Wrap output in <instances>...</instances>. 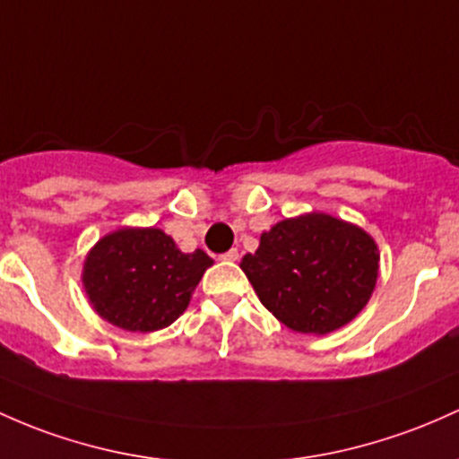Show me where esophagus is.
<instances>
[{"mask_svg": "<svg viewBox=\"0 0 459 459\" xmlns=\"http://www.w3.org/2000/svg\"><path fill=\"white\" fill-rule=\"evenodd\" d=\"M220 259H221V261H238V259H239V250H238V248H230L229 253L221 255Z\"/></svg>", "mask_w": 459, "mask_h": 459, "instance_id": "1", "label": "esophagus"}]
</instances>
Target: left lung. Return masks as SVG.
Returning a JSON list of instances; mask_svg holds the SVG:
<instances>
[{"label":"left lung","mask_w":459,"mask_h":459,"mask_svg":"<svg viewBox=\"0 0 459 459\" xmlns=\"http://www.w3.org/2000/svg\"><path fill=\"white\" fill-rule=\"evenodd\" d=\"M239 268L276 320L299 333L326 335L368 305L379 248L361 226L329 213L276 221Z\"/></svg>","instance_id":"obj_1"}]
</instances>
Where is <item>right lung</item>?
Listing matches in <instances>:
<instances>
[{
	"label": "right lung",
	"mask_w": 459,
	"mask_h": 459,
	"mask_svg": "<svg viewBox=\"0 0 459 459\" xmlns=\"http://www.w3.org/2000/svg\"><path fill=\"white\" fill-rule=\"evenodd\" d=\"M213 259L204 250L183 253L160 229L124 226L89 250L82 285L100 318L133 333L169 326Z\"/></svg>",
	"instance_id": "add662e5"
}]
</instances>
